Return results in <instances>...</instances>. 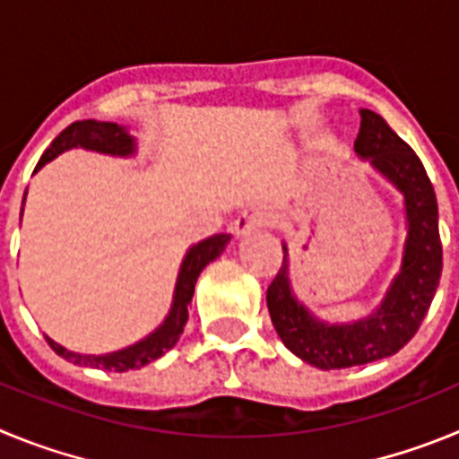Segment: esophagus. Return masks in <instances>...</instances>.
I'll use <instances>...</instances> for the list:
<instances>
[{"label": "esophagus", "instance_id": "34e87169", "mask_svg": "<svg viewBox=\"0 0 459 459\" xmlns=\"http://www.w3.org/2000/svg\"><path fill=\"white\" fill-rule=\"evenodd\" d=\"M266 222H269V213L264 209H248L234 221L232 232L237 238H243L248 237L250 232H255V230H259V227H264Z\"/></svg>", "mask_w": 459, "mask_h": 459}]
</instances>
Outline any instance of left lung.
<instances>
[{
  "label": "left lung",
  "mask_w": 459,
  "mask_h": 459,
  "mask_svg": "<svg viewBox=\"0 0 459 459\" xmlns=\"http://www.w3.org/2000/svg\"><path fill=\"white\" fill-rule=\"evenodd\" d=\"M354 152L403 193L407 238L403 264L379 306L347 324L324 322L296 299L282 243L285 259L266 291L271 322L287 350L319 370L366 366L397 354L419 331L441 278L439 209L420 158L372 109H360Z\"/></svg>",
  "instance_id": "obj_1"
}]
</instances>
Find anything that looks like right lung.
I'll return each mask as SVG.
<instances>
[{
    "label": "right lung",
    "mask_w": 459,
    "mask_h": 459,
    "mask_svg": "<svg viewBox=\"0 0 459 459\" xmlns=\"http://www.w3.org/2000/svg\"><path fill=\"white\" fill-rule=\"evenodd\" d=\"M89 149V152L108 153V156H119L128 158L135 156L137 142L135 137L128 133V128L119 124H109V121H75L55 137V142L50 144V149H46V153L40 156L39 165H36L34 172H39L43 165H48L50 160H55L59 153L68 152V149ZM27 195V193H24ZM24 206V197H22ZM230 234H213V237L204 238V241L190 246L188 253H186L184 262H181L179 275H177V285H174V296L172 306H169L168 317L163 319V324L158 328H153L147 338L137 340L135 344H128L119 351H109V354H78V351H68L66 347H62L59 342H55L52 338H48V344L62 359L71 360L75 366L82 368H99V370H109V372H128V370H140L152 360L160 359L165 351H169L174 344L179 342V335L184 333V326L188 322V306L193 301L195 294V282L200 278V273L204 271V266L209 262H213L216 257H221L225 246L230 243Z\"/></svg>",
    "instance_id": "right-lung-1"
}]
</instances>
